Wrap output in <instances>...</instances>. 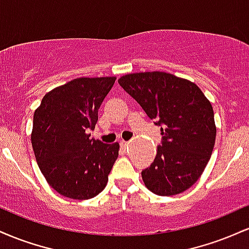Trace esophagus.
<instances>
[{
	"instance_id": "34e87169",
	"label": "esophagus",
	"mask_w": 249,
	"mask_h": 249,
	"mask_svg": "<svg viewBox=\"0 0 249 249\" xmlns=\"http://www.w3.org/2000/svg\"><path fill=\"white\" fill-rule=\"evenodd\" d=\"M128 144H130V142H121V146L123 148H126L128 146Z\"/></svg>"
}]
</instances>
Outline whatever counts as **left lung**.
Listing matches in <instances>:
<instances>
[{"label": "left lung", "instance_id": "obj_1", "mask_svg": "<svg viewBox=\"0 0 249 249\" xmlns=\"http://www.w3.org/2000/svg\"><path fill=\"white\" fill-rule=\"evenodd\" d=\"M118 83L161 128L154 161L142 171L146 187L162 196L186 191L204 172L215 142L210 101L194 83L160 71L131 73Z\"/></svg>", "mask_w": 249, "mask_h": 249}]
</instances>
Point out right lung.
<instances>
[{
	"label": "right lung",
	"mask_w": 249,
	"mask_h": 249,
	"mask_svg": "<svg viewBox=\"0 0 249 249\" xmlns=\"http://www.w3.org/2000/svg\"><path fill=\"white\" fill-rule=\"evenodd\" d=\"M115 77L76 78L43 97L34 113L31 144L39 170L53 190L70 199L98 196L118 158L119 144L90 138L98 108Z\"/></svg>",
	"instance_id": "1"
}]
</instances>
